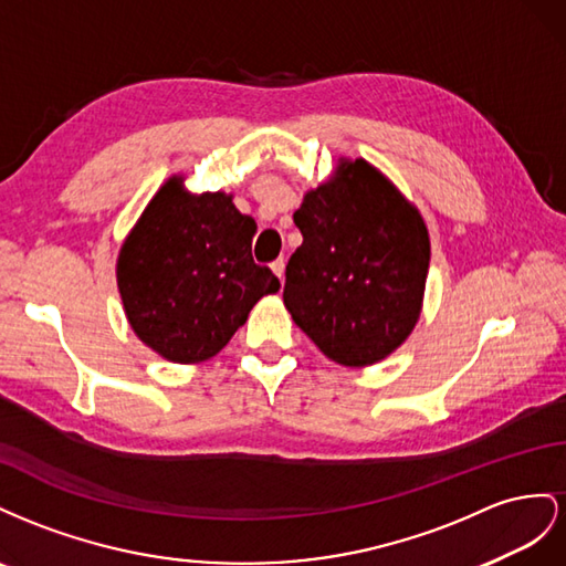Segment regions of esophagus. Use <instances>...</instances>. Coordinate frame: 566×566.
<instances>
[{"mask_svg":"<svg viewBox=\"0 0 566 566\" xmlns=\"http://www.w3.org/2000/svg\"><path fill=\"white\" fill-rule=\"evenodd\" d=\"M272 272L274 274H277V280L282 282L284 280V268H286V261H284V258H277V261H272Z\"/></svg>","mask_w":566,"mask_h":566,"instance_id":"obj_1","label":"esophagus"}]
</instances>
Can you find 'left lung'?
<instances>
[{"label": "left lung", "instance_id": "obj_1", "mask_svg": "<svg viewBox=\"0 0 566 566\" xmlns=\"http://www.w3.org/2000/svg\"><path fill=\"white\" fill-rule=\"evenodd\" d=\"M294 222L303 244L286 263V311L334 363H379L406 342L422 308L431 253L422 218L355 158L305 193Z\"/></svg>", "mask_w": 566, "mask_h": 566}]
</instances>
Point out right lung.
<instances>
[{"label":"right lung","mask_w":566,"mask_h":566,"mask_svg":"<svg viewBox=\"0 0 566 566\" xmlns=\"http://www.w3.org/2000/svg\"><path fill=\"white\" fill-rule=\"evenodd\" d=\"M255 222L222 191L160 189L118 255V289L135 334L172 363L220 353L253 305L280 289L251 255Z\"/></svg>","instance_id":"right-lung-1"}]
</instances>
